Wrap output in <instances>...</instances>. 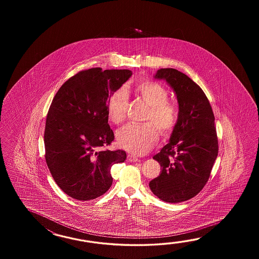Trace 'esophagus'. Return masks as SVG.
Instances as JSON below:
<instances>
[{"mask_svg": "<svg viewBox=\"0 0 259 259\" xmlns=\"http://www.w3.org/2000/svg\"><path fill=\"white\" fill-rule=\"evenodd\" d=\"M127 160L130 161V162H139L140 159L137 158L136 156H134V155H132V154H127Z\"/></svg>", "mask_w": 259, "mask_h": 259, "instance_id": "1", "label": "esophagus"}]
</instances>
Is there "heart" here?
Instances as JSON below:
<instances>
[{
	"label": "heart",
	"mask_w": 259,
	"mask_h": 259,
	"mask_svg": "<svg viewBox=\"0 0 259 259\" xmlns=\"http://www.w3.org/2000/svg\"><path fill=\"white\" fill-rule=\"evenodd\" d=\"M135 94L149 105L144 120L154 122L161 135L169 134L177 122L176 108L167 101L168 94L160 83L143 80L133 87ZM128 96L125 89L116 90L107 103V116L118 125L126 119ZM151 122L143 125L128 124L116 132V141L121 148L134 154L147 153L157 140V131Z\"/></svg>",
	"instance_id": "1"
}]
</instances>
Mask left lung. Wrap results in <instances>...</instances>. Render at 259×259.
<instances>
[{
	"instance_id": "obj_1",
	"label": "left lung",
	"mask_w": 259,
	"mask_h": 259,
	"mask_svg": "<svg viewBox=\"0 0 259 259\" xmlns=\"http://www.w3.org/2000/svg\"><path fill=\"white\" fill-rule=\"evenodd\" d=\"M154 77L173 90L179 113L169 142L153 157L162 170L149 187L160 200L180 203L194 197L209 179L219 153L215 116L203 90L187 75L161 68Z\"/></svg>"
}]
</instances>
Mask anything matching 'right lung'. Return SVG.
I'll return each instance as SVG.
<instances>
[{
    "label": "right lung",
    "mask_w": 259,
    "mask_h": 259,
    "mask_svg": "<svg viewBox=\"0 0 259 259\" xmlns=\"http://www.w3.org/2000/svg\"><path fill=\"white\" fill-rule=\"evenodd\" d=\"M128 69L78 72L64 83L53 99L44 132L45 159L56 184L78 201L97 198L108 191L111 166L123 163V150H104L114 141L107 103L132 77Z\"/></svg>",
    "instance_id": "obj_1"
}]
</instances>
